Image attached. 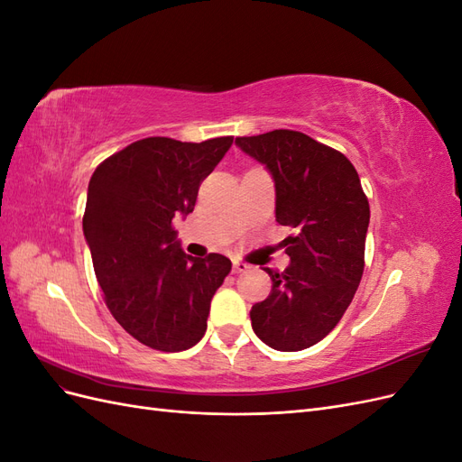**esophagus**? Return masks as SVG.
<instances>
[{
	"label": "esophagus",
	"instance_id": "esophagus-1",
	"mask_svg": "<svg viewBox=\"0 0 462 462\" xmlns=\"http://www.w3.org/2000/svg\"><path fill=\"white\" fill-rule=\"evenodd\" d=\"M250 265L245 263V262H233V272L235 273H243V272H248Z\"/></svg>",
	"mask_w": 462,
	"mask_h": 462
}]
</instances>
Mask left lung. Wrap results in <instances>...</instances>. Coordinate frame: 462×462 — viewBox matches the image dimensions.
Masks as SVG:
<instances>
[{
    "mask_svg": "<svg viewBox=\"0 0 462 462\" xmlns=\"http://www.w3.org/2000/svg\"><path fill=\"white\" fill-rule=\"evenodd\" d=\"M235 144L270 171L275 221L295 229L283 241L287 270L265 268L272 292L250 310L253 329L275 351H302L339 324L358 289L368 199L355 165L309 134L277 129Z\"/></svg>",
    "mask_w": 462,
    "mask_h": 462,
    "instance_id": "8db88e82",
    "label": "left lung"
}]
</instances>
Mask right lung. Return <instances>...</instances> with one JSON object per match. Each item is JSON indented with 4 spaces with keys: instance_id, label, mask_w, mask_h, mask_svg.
<instances>
[{
    "instance_id": "add662e5",
    "label": "right lung",
    "mask_w": 462,
    "mask_h": 462,
    "mask_svg": "<svg viewBox=\"0 0 462 462\" xmlns=\"http://www.w3.org/2000/svg\"><path fill=\"white\" fill-rule=\"evenodd\" d=\"M231 144L233 136L143 138L97 165L88 183L82 231L107 309L156 351H187L204 337L209 302L231 272L221 254L189 256L173 229Z\"/></svg>"
}]
</instances>
